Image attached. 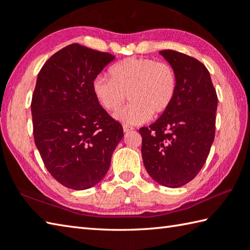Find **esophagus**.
<instances>
[{
	"label": "esophagus",
	"instance_id": "1",
	"mask_svg": "<svg viewBox=\"0 0 250 250\" xmlns=\"http://www.w3.org/2000/svg\"><path fill=\"white\" fill-rule=\"evenodd\" d=\"M133 129H134L133 126H130V125H124V132H125V133H126V132H130V131H132Z\"/></svg>",
	"mask_w": 250,
	"mask_h": 250
}]
</instances>
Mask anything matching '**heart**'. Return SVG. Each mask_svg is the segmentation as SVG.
<instances>
[{
	"instance_id": "1",
	"label": "heart",
	"mask_w": 250,
	"mask_h": 250,
	"mask_svg": "<svg viewBox=\"0 0 250 250\" xmlns=\"http://www.w3.org/2000/svg\"><path fill=\"white\" fill-rule=\"evenodd\" d=\"M110 78L99 76L93 93L104 109L118 111L128 99L132 102L116 115L125 125H141L152 114L160 116L171 107L177 90V77L167 62L149 58H128L110 68Z\"/></svg>"
}]
</instances>
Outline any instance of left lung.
I'll return each mask as SVG.
<instances>
[{
	"instance_id": "left-lung-1",
	"label": "left lung",
	"mask_w": 250,
	"mask_h": 250,
	"mask_svg": "<svg viewBox=\"0 0 250 250\" xmlns=\"http://www.w3.org/2000/svg\"><path fill=\"white\" fill-rule=\"evenodd\" d=\"M160 55L174 68L177 90L171 107L155 124L140 129L142 157L153 180L178 188L198 175L208 157L218 98L203 63L171 49Z\"/></svg>"
}]
</instances>
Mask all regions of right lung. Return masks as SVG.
<instances>
[{"label": "right lung", "mask_w": 250, "mask_h": 250, "mask_svg": "<svg viewBox=\"0 0 250 250\" xmlns=\"http://www.w3.org/2000/svg\"><path fill=\"white\" fill-rule=\"evenodd\" d=\"M115 56L71 44L37 75L31 111L34 142L47 171L73 190L93 187L107 173L124 136L93 93L94 79Z\"/></svg>", "instance_id": "right-lung-1"}]
</instances>
